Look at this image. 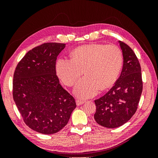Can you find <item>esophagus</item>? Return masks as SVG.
I'll use <instances>...</instances> for the list:
<instances>
[{
	"label": "esophagus",
	"instance_id": "esophagus-1",
	"mask_svg": "<svg viewBox=\"0 0 158 158\" xmlns=\"http://www.w3.org/2000/svg\"><path fill=\"white\" fill-rule=\"evenodd\" d=\"M84 103V101H83V100H80V99L76 100V105H77L78 106H81V105H82Z\"/></svg>",
	"mask_w": 158,
	"mask_h": 158
}]
</instances>
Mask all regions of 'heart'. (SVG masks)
<instances>
[{
	"mask_svg": "<svg viewBox=\"0 0 158 158\" xmlns=\"http://www.w3.org/2000/svg\"><path fill=\"white\" fill-rule=\"evenodd\" d=\"M72 60L60 59L56 62L57 75L65 85H76L74 93L85 99L94 96L99 89H106L115 82L122 69L123 57L117 45L90 44L76 47L71 52Z\"/></svg>",
	"mask_w": 158,
	"mask_h": 158,
	"instance_id": "1",
	"label": "heart"
}]
</instances>
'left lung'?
<instances>
[{
	"label": "left lung",
	"mask_w": 158,
	"mask_h": 158,
	"mask_svg": "<svg viewBox=\"0 0 158 158\" xmlns=\"http://www.w3.org/2000/svg\"><path fill=\"white\" fill-rule=\"evenodd\" d=\"M123 56L121 74L109 92L95 100V121L101 126L113 128L128 121L136 111L142 92L141 67L135 52L118 41Z\"/></svg>",
	"instance_id": "8db88e82"
}]
</instances>
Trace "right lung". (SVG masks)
<instances>
[{
  "label": "right lung",
  "instance_id": "obj_1",
  "mask_svg": "<svg viewBox=\"0 0 158 158\" xmlns=\"http://www.w3.org/2000/svg\"><path fill=\"white\" fill-rule=\"evenodd\" d=\"M64 44L45 43L28 51L14 74L13 98L26 125L44 135L60 131L76 108L74 98L59 83L56 57Z\"/></svg>",
  "mask_w": 158,
  "mask_h": 158
}]
</instances>
